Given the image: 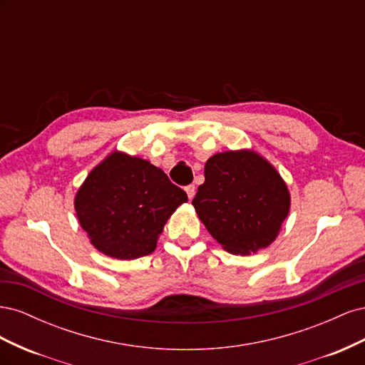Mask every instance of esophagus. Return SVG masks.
<instances>
[{"label":"esophagus","mask_w":365,"mask_h":365,"mask_svg":"<svg viewBox=\"0 0 365 365\" xmlns=\"http://www.w3.org/2000/svg\"><path fill=\"white\" fill-rule=\"evenodd\" d=\"M185 193H187V196H189V200L192 201L193 197H195V193H196V189H195V185L193 184H190V185H187L185 187Z\"/></svg>","instance_id":"34e87169"}]
</instances>
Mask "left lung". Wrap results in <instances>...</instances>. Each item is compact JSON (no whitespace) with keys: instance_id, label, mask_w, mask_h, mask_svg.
Segmentation results:
<instances>
[{"instance_id":"obj_1","label":"left lung","mask_w":365,"mask_h":365,"mask_svg":"<svg viewBox=\"0 0 365 365\" xmlns=\"http://www.w3.org/2000/svg\"><path fill=\"white\" fill-rule=\"evenodd\" d=\"M193 207L202 224L231 254H251L277 237L291 196L280 173L254 150L210 157Z\"/></svg>"}]
</instances>
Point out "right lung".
<instances>
[{
	"label": "right lung",
	"instance_id": "add662e5",
	"mask_svg": "<svg viewBox=\"0 0 365 365\" xmlns=\"http://www.w3.org/2000/svg\"><path fill=\"white\" fill-rule=\"evenodd\" d=\"M187 195L146 160L113 152L77 190L74 208L94 248L132 260L157 248L164 224Z\"/></svg>",
	"mask_w": 365,
	"mask_h": 365
}]
</instances>
